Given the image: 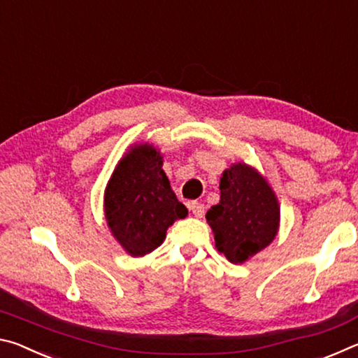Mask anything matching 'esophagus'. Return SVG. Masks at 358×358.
<instances>
[{"label":"esophagus","mask_w":358,"mask_h":358,"mask_svg":"<svg viewBox=\"0 0 358 358\" xmlns=\"http://www.w3.org/2000/svg\"><path fill=\"white\" fill-rule=\"evenodd\" d=\"M189 210L192 211V215L196 217H202L203 213H205V207H203V203H201V202H191Z\"/></svg>","instance_id":"esophagus-1"}]
</instances>
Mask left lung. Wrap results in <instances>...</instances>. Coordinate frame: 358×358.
I'll return each mask as SVG.
<instances>
[{
    "label": "left lung",
    "instance_id": "1",
    "mask_svg": "<svg viewBox=\"0 0 358 358\" xmlns=\"http://www.w3.org/2000/svg\"><path fill=\"white\" fill-rule=\"evenodd\" d=\"M220 203L207 211L216 250L229 262L243 264L275 240L280 203L256 169L237 162L222 172Z\"/></svg>",
    "mask_w": 358,
    "mask_h": 358
}]
</instances>
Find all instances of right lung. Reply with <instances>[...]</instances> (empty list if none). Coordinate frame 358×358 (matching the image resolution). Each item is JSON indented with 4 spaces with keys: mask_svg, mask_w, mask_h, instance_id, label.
Wrapping results in <instances>:
<instances>
[{
    "mask_svg": "<svg viewBox=\"0 0 358 358\" xmlns=\"http://www.w3.org/2000/svg\"><path fill=\"white\" fill-rule=\"evenodd\" d=\"M104 213L115 240L132 257L156 250L167 229L187 216L153 145H134L121 157L106 186Z\"/></svg>",
    "mask_w": 358,
    "mask_h": 358,
    "instance_id": "right-lung-1",
    "label": "right lung"
}]
</instances>
